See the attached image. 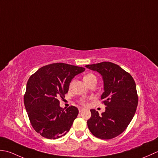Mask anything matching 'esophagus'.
Segmentation results:
<instances>
[{"mask_svg": "<svg viewBox=\"0 0 158 158\" xmlns=\"http://www.w3.org/2000/svg\"><path fill=\"white\" fill-rule=\"evenodd\" d=\"M78 110H79V112H81L82 111L84 110V109L82 108H78Z\"/></svg>", "mask_w": 158, "mask_h": 158, "instance_id": "34e87169", "label": "esophagus"}]
</instances>
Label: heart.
<instances>
[{"instance_id":"b5f03b06","label":"heart","mask_w":158,"mask_h":158,"mask_svg":"<svg viewBox=\"0 0 158 158\" xmlns=\"http://www.w3.org/2000/svg\"><path fill=\"white\" fill-rule=\"evenodd\" d=\"M83 79H84V81H85V82L86 84H87L88 82L92 81V80H97V78H96V76L94 74H93V73H88V74H86L84 76ZM72 82L70 83V86H72ZM80 103L83 106H85V105H86V104H87L85 99H80Z\"/></svg>"}]
</instances>
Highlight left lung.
Segmentation results:
<instances>
[{
	"label": "left lung",
	"instance_id": "1",
	"mask_svg": "<svg viewBox=\"0 0 158 158\" xmlns=\"http://www.w3.org/2000/svg\"><path fill=\"white\" fill-rule=\"evenodd\" d=\"M85 67L102 76L104 93L101 99L106 106L100 115L91 109L87 125L93 136L111 139L123 132L135 114L138 106L136 83L130 73L114 63L102 62Z\"/></svg>",
	"mask_w": 158,
	"mask_h": 158
}]
</instances>
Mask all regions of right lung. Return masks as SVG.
<instances>
[{"mask_svg":"<svg viewBox=\"0 0 158 158\" xmlns=\"http://www.w3.org/2000/svg\"><path fill=\"white\" fill-rule=\"evenodd\" d=\"M84 67L56 63L39 69L28 79L24 98L25 108L34 130L48 139H56L69 131L78 109L60 107L58 98H65L75 76Z\"/></svg>","mask_w":158,"mask_h":158,"instance_id":"right-lung-1","label":"right lung"}]
</instances>
